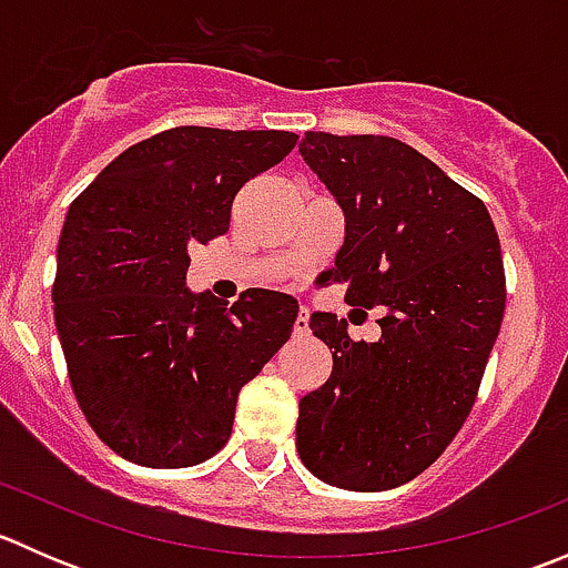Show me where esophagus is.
<instances>
[{
	"mask_svg": "<svg viewBox=\"0 0 568 568\" xmlns=\"http://www.w3.org/2000/svg\"><path fill=\"white\" fill-rule=\"evenodd\" d=\"M307 332H311V318H307V311L302 307L300 316L294 321V337H305Z\"/></svg>",
	"mask_w": 568,
	"mask_h": 568,
	"instance_id": "34e87169",
	"label": "esophagus"
}]
</instances>
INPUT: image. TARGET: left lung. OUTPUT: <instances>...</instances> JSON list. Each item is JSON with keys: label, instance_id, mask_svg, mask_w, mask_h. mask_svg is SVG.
<instances>
[{"label": "left lung", "instance_id": "8db88e82", "mask_svg": "<svg viewBox=\"0 0 568 568\" xmlns=\"http://www.w3.org/2000/svg\"><path fill=\"white\" fill-rule=\"evenodd\" d=\"M300 156L346 222L326 274L348 305L382 307V335L354 343L346 321L313 313L332 374L300 400L296 450L337 489H395L439 459L478 395L506 311L495 222L393 136L307 131Z\"/></svg>", "mask_w": 568, "mask_h": 568}]
</instances>
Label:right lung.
<instances>
[{"label":"right lung","instance_id":"obj_1","mask_svg":"<svg viewBox=\"0 0 568 568\" xmlns=\"http://www.w3.org/2000/svg\"><path fill=\"white\" fill-rule=\"evenodd\" d=\"M291 131L181 125L120 153L73 200L57 244L54 324L84 417L123 459L192 467L222 450L242 387L291 337L300 302L247 288L231 307L186 285L239 189Z\"/></svg>","mask_w":568,"mask_h":568}]
</instances>
